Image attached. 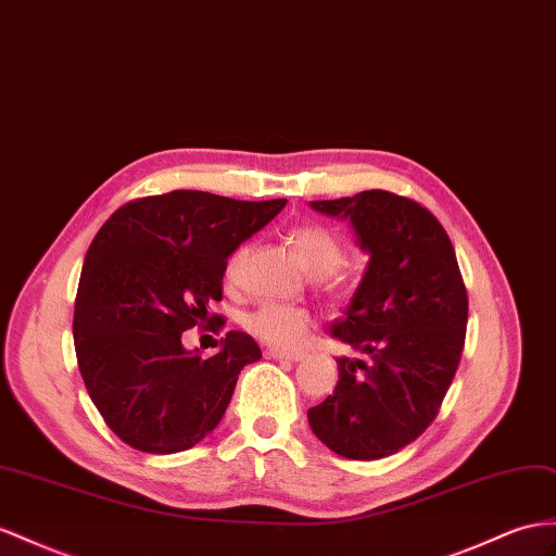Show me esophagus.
<instances>
[{"instance_id":"1","label":"esophagus","mask_w":556,"mask_h":556,"mask_svg":"<svg viewBox=\"0 0 556 556\" xmlns=\"http://www.w3.org/2000/svg\"><path fill=\"white\" fill-rule=\"evenodd\" d=\"M267 357L273 359H287V362H301L305 354L303 352H287V350H277V348H269L267 350Z\"/></svg>"}]
</instances>
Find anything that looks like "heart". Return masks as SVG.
Returning <instances> with one entry per match:
<instances>
[{
  "label": "heart",
  "mask_w": 556,
  "mask_h": 556,
  "mask_svg": "<svg viewBox=\"0 0 556 556\" xmlns=\"http://www.w3.org/2000/svg\"><path fill=\"white\" fill-rule=\"evenodd\" d=\"M289 241L298 258H301L303 267L317 277L331 275L345 263L343 241H340L329 227H324L319 223L293 225L289 230ZM247 247H239L232 251L230 258H227V281H237L241 263L247 258ZM312 324H315V317H312V312L305 307L265 303L251 312L247 319V329L267 345L293 350L298 345H303Z\"/></svg>",
  "instance_id": "b5f03b06"
}]
</instances>
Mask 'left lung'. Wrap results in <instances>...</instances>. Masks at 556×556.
Returning <instances> with one entry per match:
<instances>
[{"label": "left lung", "mask_w": 556, "mask_h": 556, "mask_svg": "<svg viewBox=\"0 0 556 556\" xmlns=\"http://www.w3.org/2000/svg\"><path fill=\"white\" fill-rule=\"evenodd\" d=\"M312 208L348 218L368 265L331 326L364 359H338V386L307 420L333 453L378 460L416 441L439 414L465 348V281L446 230L414 199L364 190Z\"/></svg>", "instance_id": "1"}]
</instances>
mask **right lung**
<instances>
[{
	"instance_id": "obj_1",
	"label": "right lung",
	"mask_w": 556,
	"mask_h": 556,
	"mask_svg": "<svg viewBox=\"0 0 556 556\" xmlns=\"http://www.w3.org/2000/svg\"><path fill=\"white\" fill-rule=\"evenodd\" d=\"M287 206L174 190L124 204L93 237L75 301V352L84 386L124 444L178 453L216 430L239 371L261 359L249 333L227 331L204 359L182 331L211 320L232 251ZM218 343V340H216Z\"/></svg>"
}]
</instances>
